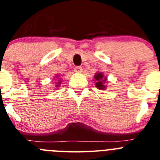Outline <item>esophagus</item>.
Wrapping results in <instances>:
<instances>
[{
  "label": "esophagus",
  "instance_id": "esophagus-1",
  "mask_svg": "<svg viewBox=\"0 0 160 160\" xmlns=\"http://www.w3.org/2000/svg\"><path fill=\"white\" fill-rule=\"evenodd\" d=\"M74 71H75L76 73H81V72L82 71V69L81 66H75V67H74Z\"/></svg>",
  "mask_w": 160,
  "mask_h": 160
}]
</instances>
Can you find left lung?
I'll use <instances>...</instances> for the list:
<instances>
[{
    "label": "left lung",
    "mask_w": 160,
    "mask_h": 160,
    "mask_svg": "<svg viewBox=\"0 0 160 160\" xmlns=\"http://www.w3.org/2000/svg\"><path fill=\"white\" fill-rule=\"evenodd\" d=\"M94 82H95V86L99 90H105L107 88L106 82H107V77H104V74L101 72L96 73L94 74Z\"/></svg>",
    "instance_id": "obj_1"
}]
</instances>
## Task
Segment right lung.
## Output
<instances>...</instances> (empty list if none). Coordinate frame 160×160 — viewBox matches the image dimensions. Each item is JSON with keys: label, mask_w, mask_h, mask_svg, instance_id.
Wrapping results in <instances>:
<instances>
[{"label": "right lung", "mask_w": 160, "mask_h": 160, "mask_svg": "<svg viewBox=\"0 0 160 160\" xmlns=\"http://www.w3.org/2000/svg\"><path fill=\"white\" fill-rule=\"evenodd\" d=\"M60 83H61V81H59L58 83V84L56 85V87H58V86H59V84H60Z\"/></svg>", "instance_id": "right-lung-1"}]
</instances>
